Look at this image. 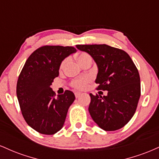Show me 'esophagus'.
Wrapping results in <instances>:
<instances>
[{
  "instance_id": "obj_1",
  "label": "esophagus",
  "mask_w": 159,
  "mask_h": 159,
  "mask_svg": "<svg viewBox=\"0 0 159 159\" xmlns=\"http://www.w3.org/2000/svg\"><path fill=\"white\" fill-rule=\"evenodd\" d=\"M81 95V93H75V96L76 98H78Z\"/></svg>"
}]
</instances>
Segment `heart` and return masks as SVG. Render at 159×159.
Instances as JSON below:
<instances>
[{
	"instance_id": "b5f03b06",
	"label": "heart",
	"mask_w": 159,
	"mask_h": 159,
	"mask_svg": "<svg viewBox=\"0 0 159 159\" xmlns=\"http://www.w3.org/2000/svg\"><path fill=\"white\" fill-rule=\"evenodd\" d=\"M78 62L79 63L80 65L83 64L84 63L87 61H92V57H91L90 54H88L87 53L83 52L81 53V54H78ZM69 59L68 58H66V59L63 60L62 61L61 66H60V70H63L64 69V67L66 66V65L68 63ZM90 79L88 78H78V79L74 80L72 82V87H75V88L78 89V90H83L86 87L87 83H88Z\"/></svg>"
}]
</instances>
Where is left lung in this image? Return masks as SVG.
I'll return each instance as SVG.
<instances>
[{
    "label": "left lung",
    "mask_w": 159,
    "mask_h": 159,
    "mask_svg": "<svg viewBox=\"0 0 159 159\" xmlns=\"http://www.w3.org/2000/svg\"><path fill=\"white\" fill-rule=\"evenodd\" d=\"M89 54L98 68V90L106 96L90 94L89 112L98 127L115 131L129 123L135 113L140 96V76L129 54L123 50L103 45H77Z\"/></svg>",
    "instance_id": "8db88e82"
}]
</instances>
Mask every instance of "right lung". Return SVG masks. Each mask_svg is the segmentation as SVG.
Segmentation results:
<instances>
[{
    "instance_id": "obj_1",
    "label": "right lung",
    "mask_w": 159,
    "mask_h": 159,
    "mask_svg": "<svg viewBox=\"0 0 159 159\" xmlns=\"http://www.w3.org/2000/svg\"><path fill=\"white\" fill-rule=\"evenodd\" d=\"M75 52L71 46H43L27 58L19 75L16 94L21 113L28 125L41 134H54L61 130L75 101L70 90L54 98L51 85L59 75L62 61Z\"/></svg>"
}]
</instances>
